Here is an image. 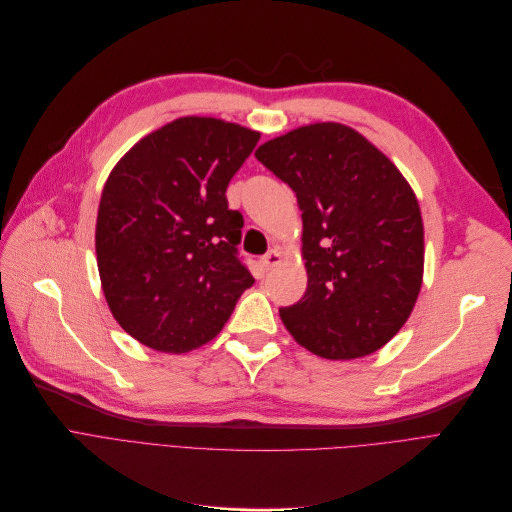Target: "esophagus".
Segmentation results:
<instances>
[{
	"instance_id": "obj_1",
	"label": "esophagus",
	"mask_w": 512,
	"mask_h": 512,
	"mask_svg": "<svg viewBox=\"0 0 512 512\" xmlns=\"http://www.w3.org/2000/svg\"><path fill=\"white\" fill-rule=\"evenodd\" d=\"M281 252L279 250H271V252H266L262 258H260V264H262V269L264 271H271V269H275V266H279L281 264Z\"/></svg>"
}]
</instances>
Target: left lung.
<instances>
[{"label":"left lung","mask_w":512,"mask_h":512,"mask_svg":"<svg viewBox=\"0 0 512 512\" xmlns=\"http://www.w3.org/2000/svg\"><path fill=\"white\" fill-rule=\"evenodd\" d=\"M256 158L296 191L306 294L281 308L296 342L329 360L377 352L415 308L425 237L415 191L396 164L339 123L298 127Z\"/></svg>","instance_id":"left-lung-1"}]
</instances>
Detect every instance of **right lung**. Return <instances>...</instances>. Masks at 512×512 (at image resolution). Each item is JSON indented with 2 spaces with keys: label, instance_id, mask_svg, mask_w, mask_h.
<instances>
[{
  "label": "right lung",
  "instance_id": "obj_1",
  "mask_svg": "<svg viewBox=\"0 0 512 512\" xmlns=\"http://www.w3.org/2000/svg\"><path fill=\"white\" fill-rule=\"evenodd\" d=\"M260 139L183 116L139 139L104 185L95 225L102 289L139 344L185 354L214 339L254 277L237 258L243 216L227 185Z\"/></svg>",
  "mask_w": 512,
  "mask_h": 512
}]
</instances>
